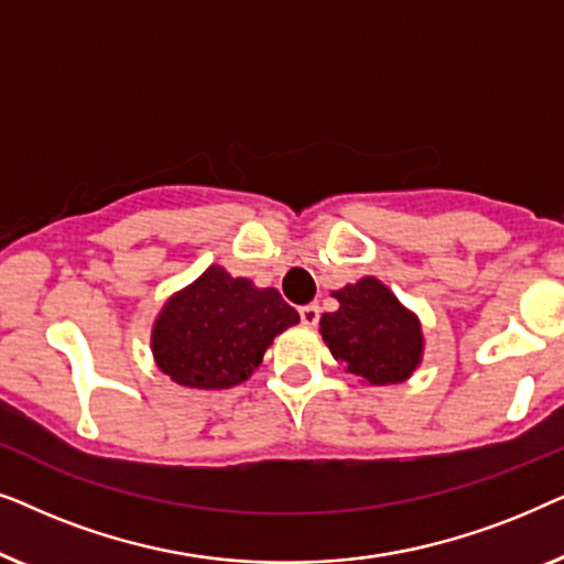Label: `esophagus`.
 Here are the masks:
<instances>
[{
  "label": "esophagus",
  "instance_id": "34e87169",
  "mask_svg": "<svg viewBox=\"0 0 564 564\" xmlns=\"http://www.w3.org/2000/svg\"><path fill=\"white\" fill-rule=\"evenodd\" d=\"M300 321H303L305 326H315V323L321 321V307L315 303L303 305V307H300Z\"/></svg>",
  "mask_w": 564,
  "mask_h": 564
}]
</instances>
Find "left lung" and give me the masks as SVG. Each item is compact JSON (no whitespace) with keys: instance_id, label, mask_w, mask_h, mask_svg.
Returning a JSON list of instances; mask_svg holds the SVG:
<instances>
[{"instance_id":"8db88e82","label":"left lung","mask_w":564,"mask_h":564,"mask_svg":"<svg viewBox=\"0 0 564 564\" xmlns=\"http://www.w3.org/2000/svg\"><path fill=\"white\" fill-rule=\"evenodd\" d=\"M336 313H323V341L346 372L369 384L408 380L421 365V323L375 276L336 290Z\"/></svg>"}]
</instances>
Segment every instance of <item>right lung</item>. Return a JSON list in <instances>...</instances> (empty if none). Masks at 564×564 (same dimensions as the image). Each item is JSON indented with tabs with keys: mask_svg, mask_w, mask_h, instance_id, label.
<instances>
[{
	"mask_svg": "<svg viewBox=\"0 0 564 564\" xmlns=\"http://www.w3.org/2000/svg\"><path fill=\"white\" fill-rule=\"evenodd\" d=\"M297 321L274 288H257L213 264L161 307L151 334L153 359L184 388H234L253 375L274 336Z\"/></svg>",
	"mask_w": 564,
	"mask_h": 564,
	"instance_id": "add662e5",
	"label": "right lung"
}]
</instances>
